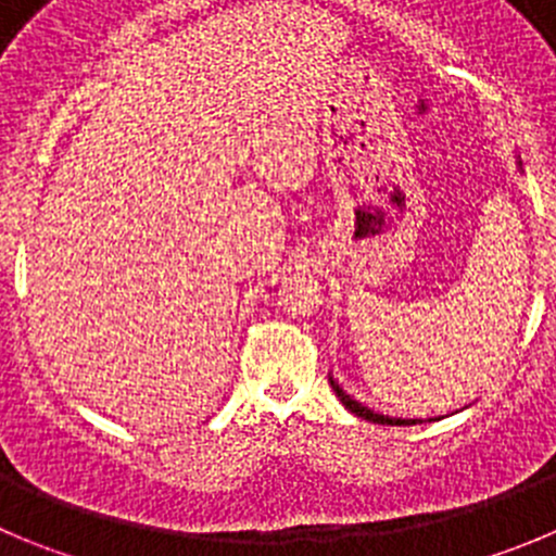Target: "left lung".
<instances>
[{"instance_id": "left-lung-1", "label": "left lung", "mask_w": 556, "mask_h": 556, "mask_svg": "<svg viewBox=\"0 0 556 556\" xmlns=\"http://www.w3.org/2000/svg\"><path fill=\"white\" fill-rule=\"evenodd\" d=\"M331 381V389H334V395L340 397V403L345 408H349V412H354L356 417H362V419H367V422H378V425H417V422H422V419H408V417H389V414H381V412H376V408H370V406H365V403H359L356 401V397H351L349 392H345V389L340 387V383L334 381V378H329ZM442 419V417H439Z\"/></svg>"}]
</instances>
